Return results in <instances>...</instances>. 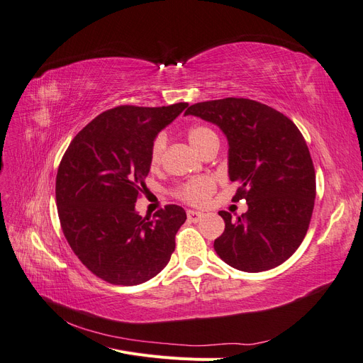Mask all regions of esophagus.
Masks as SVG:
<instances>
[{"instance_id":"34e87169","label":"esophagus","mask_w":363,"mask_h":363,"mask_svg":"<svg viewBox=\"0 0 363 363\" xmlns=\"http://www.w3.org/2000/svg\"><path fill=\"white\" fill-rule=\"evenodd\" d=\"M204 216V213L196 212V211H188V219L191 223H199L201 221V218Z\"/></svg>"}]
</instances>
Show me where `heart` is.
Returning a JSON list of instances; mask_svg holds the SVG:
<instances>
[{
  "label": "heart",
  "mask_w": 363,
  "mask_h": 363,
  "mask_svg": "<svg viewBox=\"0 0 363 363\" xmlns=\"http://www.w3.org/2000/svg\"><path fill=\"white\" fill-rule=\"evenodd\" d=\"M188 139L191 142V145L196 151L201 152L207 144H211L212 140H215L218 138L208 127L195 125V127L189 128ZM164 148H167V135L160 133L156 136L155 140H152V145H151L150 160H151L152 167H156V164L160 163ZM213 191H215V183L211 179L196 177V179H192V180H188L186 183H183L177 189V196L186 203L194 204V206H200L211 199Z\"/></svg>",
  "instance_id": "heart-1"
}]
</instances>
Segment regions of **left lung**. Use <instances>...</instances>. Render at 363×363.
Instances as JSON below:
<instances>
[{"label":"left lung","instance_id":"obj_1","mask_svg":"<svg viewBox=\"0 0 363 363\" xmlns=\"http://www.w3.org/2000/svg\"><path fill=\"white\" fill-rule=\"evenodd\" d=\"M184 115L223 130L228 140V177L239 184L233 201L245 200L240 216L219 212L225 228L216 255L245 272L272 269L300 247L311 224L316 182L309 148L292 121L248 98L192 104Z\"/></svg>","mask_w":363,"mask_h":363}]
</instances>
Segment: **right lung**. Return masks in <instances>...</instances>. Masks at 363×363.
I'll list each match as a JSON object with an SVG mask.
<instances>
[{
  "instance_id": "obj_1",
  "label": "right lung",
  "mask_w": 363,
  "mask_h": 363,
  "mask_svg": "<svg viewBox=\"0 0 363 363\" xmlns=\"http://www.w3.org/2000/svg\"><path fill=\"white\" fill-rule=\"evenodd\" d=\"M188 103L119 106L92 119L65 152L56 177L60 225L69 247L96 277L135 286L168 265L183 207L168 204L142 218L135 208L145 188L159 131Z\"/></svg>"
}]
</instances>
